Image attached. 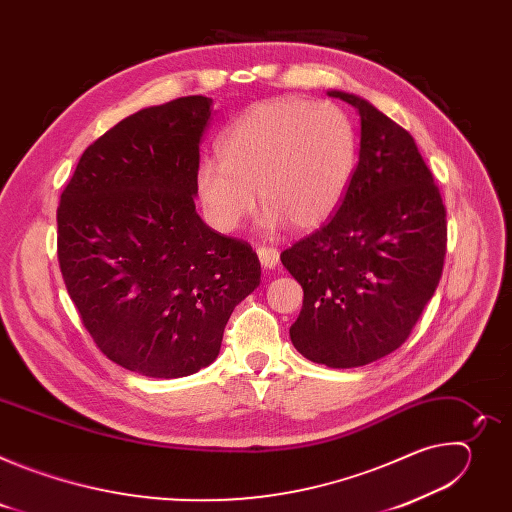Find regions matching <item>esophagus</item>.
<instances>
[{
	"label": "esophagus",
	"mask_w": 512,
	"mask_h": 512,
	"mask_svg": "<svg viewBox=\"0 0 512 512\" xmlns=\"http://www.w3.org/2000/svg\"><path fill=\"white\" fill-rule=\"evenodd\" d=\"M257 257H259L261 265L267 267V269H273V267L279 263V251L273 249V247L261 245V247L257 249Z\"/></svg>",
	"instance_id": "obj_1"
}]
</instances>
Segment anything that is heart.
<instances>
[{"label": "heart", "instance_id": "1", "mask_svg": "<svg viewBox=\"0 0 512 512\" xmlns=\"http://www.w3.org/2000/svg\"><path fill=\"white\" fill-rule=\"evenodd\" d=\"M356 129L344 109L279 97L249 105L218 137L221 160H204L196 194L208 223L235 233L257 196L265 225L294 231L324 225L340 206L356 166Z\"/></svg>", "mask_w": 512, "mask_h": 512}]
</instances>
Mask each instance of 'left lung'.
Listing matches in <instances>:
<instances>
[{"mask_svg":"<svg viewBox=\"0 0 512 512\" xmlns=\"http://www.w3.org/2000/svg\"><path fill=\"white\" fill-rule=\"evenodd\" d=\"M328 95L358 109V164L336 214L281 263L304 289L291 342L312 362L352 369L409 338L440 283L448 225L411 133L356 95Z\"/></svg>","mask_w":512,"mask_h":512,"instance_id":"1","label":"left lung"}]
</instances>
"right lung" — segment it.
I'll return each instance as SVG.
<instances>
[{
	"label": "right lung",
	"mask_w": 512,
	"mask_h": 512,
	"mask_svg": "<svg viewBox=\"0 0 512 512\" xmlns=\"http://www.w3.org/2000/svg\"><path fill=\"white\" fill-rule=\"evenodd\" d=\"M212 99L141 109L83 152L56 210L58 263L97 348L154 379L198 373L261 281L257 253L196 214Z\"/></svg>",
	"instance_id": "add662e5"
}]
</instances>
